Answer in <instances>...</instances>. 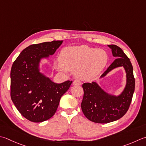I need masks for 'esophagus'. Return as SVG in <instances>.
<instances>
[{"mask_svg":"<svg viewBox=\"0 0 146 146\" xmlns=\"http://www.w3.org/2000/svg\"><path fill=\"white\" fill-rule=\"evenodd\" d=\"M73 85H82V82L78 80H75L73 81Z\"/></svg>","mask_w":146,"mask_h":146,"instance_id":"1","label":"esophagus"}]
</instances>
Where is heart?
Listing matches in <instances>:
<instances>
[{"label": "heart", "instance_id": "b5f03b06", "mask_svg": "<svg viewBox=\"0 0 146 146\" xmlns=\"http://www.w3.org/2000/svg\"><path fill=\"white\" fill-rule=\"evenodd\" d=\"M108 61V55L104 50L82 45L62 49L54 67L60 71H75L77 77L88 80L98 76Z\"/></svg>", "mask_w": 146, "mask_h": 146}]
</instances>
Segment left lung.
Masks as SVG:
<instances>
[{
    "label": "left lung",
    "mask_w": 146,
    "mask_h": 146,
    "mask_svg": "<svg viewBox=\"0 0 146 146\" xmlns=\"http://www.w3.org/2000/svg\"><path fill=\"white\" fill-rule=\"evenodd\" d=\"M113 56L116 57L113 62L100 77L102 78L116 68H124L126 72V85L118 96L108 94L98 83H85L82 85L84 98L81 104L84 115L90 121L98 123H107L118 120L123 116L129 108L135 90V78L130 59L120 47L108 45Z\"/></svg>",
    "instance_id": "8db88e82"
}]
</instances>
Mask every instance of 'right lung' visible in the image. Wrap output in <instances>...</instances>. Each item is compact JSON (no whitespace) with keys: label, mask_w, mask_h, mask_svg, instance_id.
I'll list each match as a JSON object with an SVG mask.
<instances>
[{"label":"right lung","mask_w":146,"mask_h":146,"mask_svg":"<svg viewBox=\"0 0 146 146\" xmlns=\"http://www.w3.org/2000/svg\"><path fill=\"white\" fill-rule=\"evenodd\" d=\"M63 40L33 44L25 48L11 70V98L25 118L39 123L50 118L72 81L56 84L40 71L42 59L55 53Z\"/></svg>","instance_id":"add662e5"}]
</instances>
